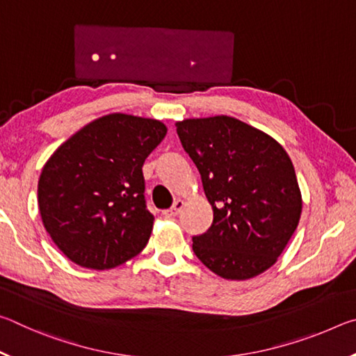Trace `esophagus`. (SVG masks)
Here are the masks:
<instances>
[{
  "instance_id": "esophagus-1",
  "label": "esophagus",
  "mask_w": 356,
  "mask_h": 356,
  "mask_svg": "<svg viewBox=\"0 0 356 356\" xmlns=\"http://www.w3.org/2000/svg\"><path fill=\"white\" fill-rule=\"evenodd\" d=\"M184 206H185L184 200H177V201H174L172 207H171V209H168V210H165L163 215L166 216V218H172V216H177V215L180 213V210L184 209Z\"/></svg>"
}]
</instances>
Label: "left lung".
I'll use <instances>...</instances> for the list:
<instances>
[{"label": "left lung", "instance_id": "8db88e82", "mask_svg": "<svg viewBox=\"0 0 356 356\" xmlns=\"http://www.w3.org/2000/svg\"><path fill=\"white\" fill-rule=\"evenodd\" d=\"M176 127L213 210L212 226L193 237V251L225 280L264 273L300 221L292 160L272 136L231 116L184 119Z\"/></svg>", "mask_w": 356, "mask_h": 356}]
</instances>
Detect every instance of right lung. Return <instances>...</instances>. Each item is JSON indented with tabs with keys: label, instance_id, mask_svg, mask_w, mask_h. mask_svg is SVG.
Returning <instances> with one entry per match:
<instances>
[{
	"label": "right lung",
	"instance_id": "1",
	"mask_svg": "<svg viewBox=\"0 0 356 356\" xmlns=\"http://www.w3.org/2000/svg\"><path fill=\"white\" fill-rule=\"evenodd\" d=\"M166 131L156 119L106 114L48 159L38 185L42 222L72 262L108 270L144 250L154 215L144 200L143 165Z\"/></svg>",
	"mask_w": 356,
	"mask_h": 356
}]
</instances>
